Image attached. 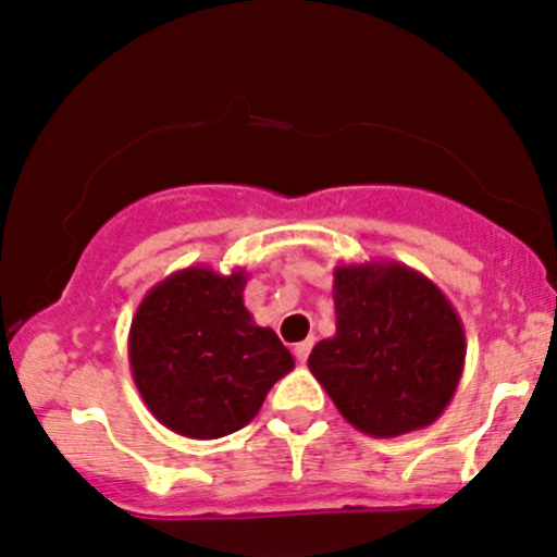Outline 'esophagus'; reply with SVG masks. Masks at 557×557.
Here are the masks:
<instances>
[{
  "instance_id": "obj_1",
  "label": "esophagus",
  "mask_w": 557,
  "mask_h": 557,
  "mask_svg": "<svg viewBox=\"0 0 557 557\" xmlns=\"http://www.w3.org/2000/svg\"><path fill=\"white\" fill-rule=\"evenodd\" d=\"M311 345H314V341H304V343H298L296 348H293V354H296V359L304 363L306 359H309V354H311Z\"/></svg>"
}]
</instances>
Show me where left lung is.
<instances>
[{
    "mask_svg": "<svg viewBox=\"0 0 557 557\" xmlns=\"http://www.w3.org/2000/svg\"><path fill=\"white\" fill-rule=\"evenodd\" d=\"M335 335L309 369L337 411L372 437L440 419L463 372L461 319L432 280L398 261L335 270Z\"/></svg>",
    "mask_w": 557,
    "mask_h": 557,
    "instance_id": "1",
    "label": "left lung"
}]
</instances>
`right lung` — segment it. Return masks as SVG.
Listing matches in <instances>:
<instances>
[{"mask_svg": "<svg viewBox=\"0 0 557 557\" xmlns=\"http://www.w3.org/2000/svg\"><path fill=\"white\" fill-rule=\"evenodd\" d=\"M246 272L188 267L140 300L127 337L136 387L172 432L216 440L243 430L280 376L290 350L243 306Z\"/></svg>", "mask_w": 557, "mask_h": 557, "instance_id": "right-lung-1", "label": "right lung"}]
</instances>
